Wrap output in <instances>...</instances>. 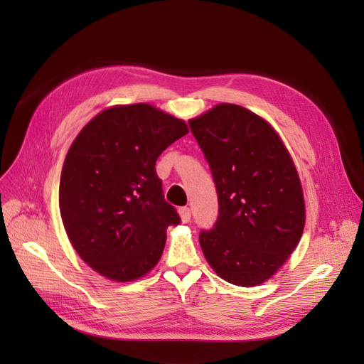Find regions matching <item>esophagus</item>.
I'll return each instance as SVG.
<instances>
[{"label":"esophagus","mask_w":364,"mask_h":364,"mask_svg":"<svg viewBox=\"0 0 364 364\" xmlns=\"http://www.w3.org/2000/svg\"><path fill=\"white\" fill-rule=\"evenodd\" d=\"M179 215H181L183 223H190L191 222V209L188 206L181 208L179 209Z\"/></svg>","instance_id":"1"}]
</instances>
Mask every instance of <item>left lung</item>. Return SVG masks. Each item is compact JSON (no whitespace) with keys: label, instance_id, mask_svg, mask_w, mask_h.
Listing matches in <instances>:
<instances>
[{"label":"left lung","instance_id":"left-lung-1","mask_svg":"<svg viewBox=\"0 0 364 364\" xmlns=\"http://www.w3.org/2000/svg\"><path fill=\"white\" fill-rule=\"evenodd\" d=\"M188 124L218 197L215 223L199 235L203 255L220 278L253 287L287 261L302 237L299 176L277 132L246 107L222 103Z\"/></svg>","mask_w":364,"mask_h":364}]
</instances>
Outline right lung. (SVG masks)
Wrapping results in <instances>:
<instances>
[{"label":"right lung","instance_id":"right-lung-1","mask_svg":"<svg viewBox=\"0 0 364 364\" xmlns=\"http://www.w3.org/2000/svg\"><path fill=\"white\" fill-rule=\"evenodd\" d=\"M188 134L185 121L146 103L106 109L68 150L60 174L62 222L80 258L127 282L156 266L165 230L181 217L164 199L156 159Z\"/></svg>","mask_w":364,"mask_h":364}]
</instances>
